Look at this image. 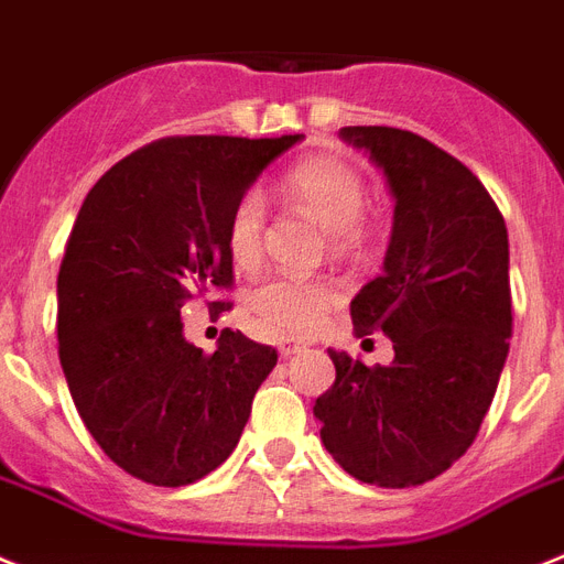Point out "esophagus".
<instances>
[{"label": "esophagus", "mask_w": 564, "mask_h": 564, "mask_svg": "<svg viewBox=\"0 0 564 564\" xmlns=\"http://www.w3.org/2000/svg\"><path fill=\"white\" fill-rule=\"evenodd\" d=\"M302 348H305V343H300V339H279V355L282 357L300 355Z\"/></svg>", "instance_id": "obj_1"}]
</instances>
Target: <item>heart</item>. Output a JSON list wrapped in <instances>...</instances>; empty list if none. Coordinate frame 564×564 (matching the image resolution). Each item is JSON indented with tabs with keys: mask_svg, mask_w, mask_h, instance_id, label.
I'll list each match as a JSON object with an SVG mask.
<instances>
[{
	"mask_svg": "<svg viewBox=\"0 0 564 564\" xmlns=\"http://www.w3.org/2000/svg\"><path fill=\"white\" fill-rule=\"evenodd\" d=\"M285 198L316 218L332 232V245L348 250L362 239L366 181L339 158H311L293 166L282 181ZM264 202L259 193H245L227 218V250L236 264H256L262 256ZM339 291L325 279L271 276L250 291L248 305L256 323L273 337H302L323 323Z\"/></svg>",
	"mask_w": 564,
	"mask_h": 564,
	"instance_id": "obj_1",
	"label": "heart"
}]
</instances>
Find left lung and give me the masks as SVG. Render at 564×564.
<instances>
[{"label":"left lung","mask_w":564,"mask_h":564,"mask_svg":"<svg viewBox=\"0 0 564 564\" xmlns=\"http://www.w3.org/2000/svg\"><path fill=\"white\" fill-rule=\"evenodd\" d=\"M394 195L383 273L351 300L357 337L392 339L389 366L328 355L337 380L314 403L319 438L348 476L415 487L476 441L505 369L510 248L499 207L458 158L392 126H346Z\"/></svg>","instance_id":"8db88e82"}]
</instances>
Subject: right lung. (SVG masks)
I'll use <instances>...</instances> for the list:
<instances>
[{"instance_id": "1", "label": "right lung", "mask_w": 564, "mask_h": 564, "mask_svg": "<svg viewBox=\"0 0 564 564\" xmlns=\"http://www.w3.org/2000/svg\"><path fill=\"white\" fill-rule=\"evenodd\" d=\"M300 141L164 138L88 189L57 276L59 366L91 438L129 476L184 487L239 444L276 348L225 328L204 355L181 308L232 288V204Z\"/></svg>"}]
</instances>
